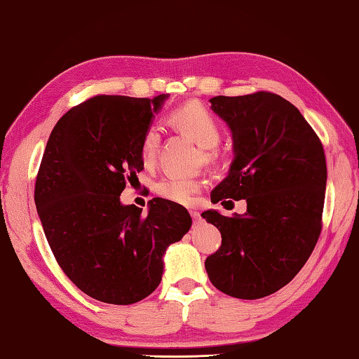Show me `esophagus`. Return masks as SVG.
Masks as SVG:
<instances>
[{"label": "esophagus", "instance_id": "34e87169", "mask_svg": "<svg viewBox=\"0 0 359 359\" xmlns=\"http://www.w3.org/2000/svg\"><path fill=\"white\" fill-rule=\"evenodd\" d=\"M189 215H191L194 224H201V213L199 212H196V210H191V212H189Z\"/></svg>", "mask_w": 359, "mask_h": 359}]
</instances>
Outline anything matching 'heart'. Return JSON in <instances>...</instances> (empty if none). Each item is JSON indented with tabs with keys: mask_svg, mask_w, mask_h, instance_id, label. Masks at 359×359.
<instances>
[{
	"mask_svg": "<svg viewBox=\"0 0 359 359\" xmlns=\"http://www.w3.org/2000/svg\"><path fill=\"white\" fill-rule=\"evenodd\" d=\"M171 123L179 130L185 132L199 146L205 149H213L221 142V126L210 111L199 104H187L184 107L172 111ZM160 129L157 126H151L143 133L142 138V156L146 161H152L157 157L160 147ZM202 184L196 179L188 177H170L161 179L156 191L161 198L182 205H189L193 202L194 194L199 191Z\"/></svg>",
	"mask_w": 359,
	"mask_h": 359,
	"instance_id": "heart-1",
	"label": "heart"
}]
</instances>
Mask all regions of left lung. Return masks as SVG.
<instances>
[{"mask_svg":"<svg viewBox=\"0 0 359 359\" xmlns=\"http://www.w3.org/2000/svg\"><path fill=\"white\" fill-rule=\"evenodd\" d=\"M210 102L229 126L235 154L212 202L245 199L248 212L202 213L222 236L205 269L227 296L262 299L290 283L318 243L327 187L324 147L299 109L278 95L258 91Z\"/></svg>","mask_w":359,"mask_h":359,"instance_id":"left-lung-1","label":"left lung"}]
</instances>
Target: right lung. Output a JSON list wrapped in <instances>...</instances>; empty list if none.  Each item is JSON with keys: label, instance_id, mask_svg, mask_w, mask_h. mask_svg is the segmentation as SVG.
Here are the masks:
<instances>
[{"label": "right lung", "instance_id": "obj_1", "mask_svg": "<svg viewBox=\"0 0 359 359\" xmlns=\"http://www.w3.org/2000/svg\"><path fill=\"white\" fill-rule=\"evenodd\" d=\"M168 95H100L63 115L35 180V207L67 277L104 304L130 305L156 290L163 255L191 229L179 203L156 198L147 215L119 201L143 171L142 138Z\"/></svg>", "mask_w": 359, "mask_h": 359}]
</instances>
